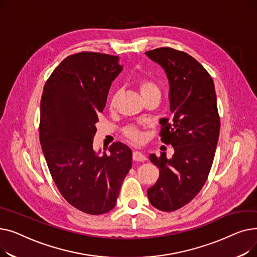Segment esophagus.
<instances>
[{"instance_id": "esophagus-1", "label": "esophagus", "mask_w": 257, "mask_h": 257, "mask_svg": "<svg viewBox=\"0 0 257 257\" xmlns=\"http://www.w3.org/2000/svg\"><path fill=\"white\" fill-rule=\"evenodd\" d=\"M132 158L134 161H145L147 157L140 151H134L132 154Z\"/></svg>"}]
</instances>
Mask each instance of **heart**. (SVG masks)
I'll use <instances>...</instances> for the list:
<instances>
[{
  "label": "heart",
  "instance_id": "b5f03b06",
  "mask_svg": "<svg viewBox=\"0 0 257 257\" xmlns=\"http://www.w3.org/2000/svg\"><path fill=\"white\" fill-rule=\"evenodd\" d=\"M138 85L140 87V90L143 94V97H146V96H148V94H150L152 92L159 91L158 87L156 86V84L153 82V81L148 80V79L139 80ZM116 96H117V93H114L113 96L111 97V100H110V107L111 108L115 105ZM123 134H124V137L130 143H132L134 145L142 144L145 141V134L143 133V131L141 129H139L136 126H127L126 128H124Z\"/></svg>",
  "mask_w": 257,
  "mask_h": 257
}]
</instances>
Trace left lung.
<instances>
[{
    "label": "left lung",
    "mask_w": 257,
    "mask_h": 257,
    "mask_svg": "<svg viewBox=\"0 0 257 257\" xmlns=\"http://www.w3.org/2000/svg\"><path fill=\"white\" fill-rule=\"evenodd\" d=\"M146 54L169 79L172 116L160 120L159 137L175 150L171 159L166 153L150 154L159 178L147 194L155 208L174 211L191 202L207 180L220 133L217 96L209 73L187 53L164 47Z\"/></svg>",
    "instance_id": "left-lung-1"
}]
</instances>
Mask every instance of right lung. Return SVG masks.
Masks as SVG:
<instances>
[{
    "label": "right lung",
    "instance_id": "obj_1",
    "mask_svg": "<svg viewBox=\"0 0 257 257\" xmlns=\"http://www.w3.org/2000/svg\"><path fill=\"white\" fill-rule=\"evenodd\" d=\"M118 56L80 52L53 71L40 100L39 141L62 197L88 214L110 211L131 169L132 152L119 142L110 154L92 149L98 115L111 82L121 71Z\"/></svg>",
    "mask_w": 257,
    "mask_h": 257
}]
</instances>
